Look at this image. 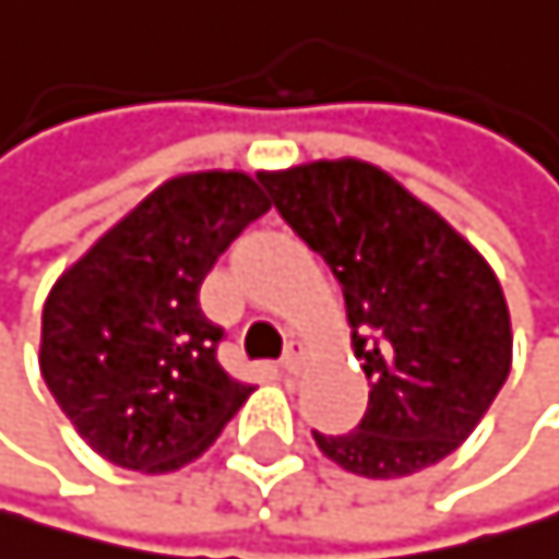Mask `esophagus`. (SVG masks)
I'll return each instance as SVG.
<instances>
[{
	"label": "esophagus",
	"instance_id": "34e87169",
	"mask_svg": "<svg viewBox=\"0 0 559 559\" xmlns=\"http://www.w3.org/2000/svg\"><path fill=\"white\" fill-rule=\"evenodd\" d=\"M277 366H282V373H299V366H302V352L296 348V345H292L288 352H285V356H282V362H277Z\"/></svg>",
	"mask_w": 559,
	"mask_h": 559
}]
</instances>
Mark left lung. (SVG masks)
I'll return each instance as SVG.
<instances>
[{
	"mask_svg": "<svg viewBox=\"0 0 559 559\" xmlns=\"http://www.w3.org/2000/svg\"><path fill=\"white\" fill-rule=\"evenodd\" d=\"M288 228L345 292L366 416L317 448L366 479L437 465L493 405L511 373V317L489 263L423 200L366 162L260 176Z\"/></svg>",
	"mask_w": 559,
	"mask_h": 559,
	"instance_id": "1",
	"label": "left lung"
}]
</instances>
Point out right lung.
I'll use <instances>...</instances> for the list:
<instances>
[{"mask_svg":"<svg viewBox=\"0 0 559 559\" xmlns=\"http://www.w3.org/2000/svg\"><path fill=\"white\" fill-rule=\"evenodd\" d=\"M260 179H171L66 271L41 313V377L91 448L133 472L193 462L253 383L217 362L225 328L200 285L228 242L267 214Z\"/></svg>","mask_w":559,"mask_h":559,"instance_id":"right-lung-1","label":"right lung"}]
</instances>
